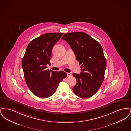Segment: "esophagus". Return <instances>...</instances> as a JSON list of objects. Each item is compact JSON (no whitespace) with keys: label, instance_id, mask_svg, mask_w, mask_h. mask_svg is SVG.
Segmentation results:
<instances>
[{"label":"esophagus","instance_id":"obj_1","mask_svg":"<svg viewBox=\"0 0 131 131\" xmlns=\"http://www.w3.org/2000/svg\"><path fill=\"white\" fill-rule=\"evenodd\" d=\"M67 77H70L71 76V74L70 73H67Z\"/></svg>","mask_w":131,"mask_h":131}]
</instances>
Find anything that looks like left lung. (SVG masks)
Wrapping results in <instances>:
<instances>
[{
	"mask_svg": "<svg viewBox=\"0 0 131 131\" xmlns=\"http://www.w3.org/2000/svg\"><path fill=\"white\" fill-rule=\"evenodd\" d=\"M62 39L71 46L77 60L81 65V74H73L77 80L73 91L80 98H90L98 91L104 79L106 61L103 48L96 40L84 32L66 33Z\"/></svg>",
	"mask_w": 131,
	"mask_h": 131,
	"instance_id": "8db88e82",
	"label": "left lung"
}]
</instances>
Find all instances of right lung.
<instances>
[{"mask_svg":"<svg viewBox=\"0 0 131 131\" xmlns=\"http://www.w3.org/2000/svg\"><path fill=\"white\" fill-rule=\"evenodd\" d=\"M63 33H45L32 40L22 60L26 83L32 93L41 98H48L56 92L59 83L67 77L62 71H49L47 65L51 58L53 47Z\"/></svg>","mask_w":131,"mask_h":131,"instance_id":"right-lung-1","label":"right lung"}]
</instances>
